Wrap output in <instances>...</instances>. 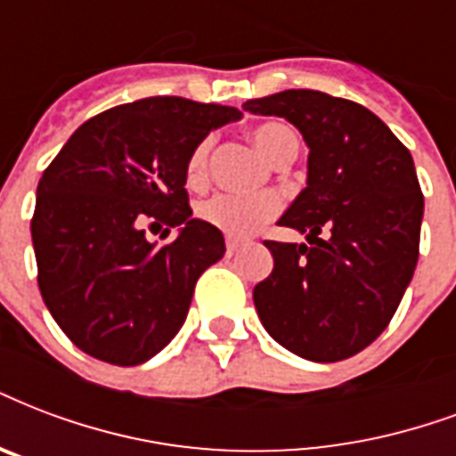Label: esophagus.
Returning a JSON list of instances; mask_svg holds the SVG:
<instances>
[{
  "mask_svg": "<svg viewBox=\"0 0 456 456\" xmlns=\"http://www.w3.org/2000/svg\"><path fill=\"white\" fill-rule=\"evenodd\" d=\"M241 246H243V241H239V239H227V253H229V256H234V253L239 251Z\"/></svg>",
  "mask_w": 456,
  "mask_h": 456,
  "instance_id": "1",
  "label": "esophagus"
}]
</instances>
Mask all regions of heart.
<instances>
[{"label":"heart","instance_id":"obj_1","mask_svg":"<svg viewBox=\"0 0 456 456\" xmlns=\"http://www.w3.org/2000/svg\"><path fill=\"white\" fill-rule=\"evenodd\" d=\"M253 143L258 145L273 165H282L284 159L297 158L298 138L282 121H265L253 128ZM213 135L203 138L191 151L186 159V183L189 189H203L210 174V152H213ZM282 210V203L274 193H260V196H232V193H215L198 205V217L222 234L243 239L258 232L265 222L274 220Z\"/></svg>","mask_w":456,"mask_h":456}]
</instances>
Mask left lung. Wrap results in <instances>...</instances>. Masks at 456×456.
Instances as JSON below:
<instances>
[{"label":"left lung","mask_w":456,"mask_h":456,"mask_svg":"<svg viewBox=\"0 0 456 456\" xmlns=\"http://www.w3.org/2000/svg\"><path fill=\"white\" fill-rule=\"evenodd\" d=\"M243 110L284 117L308 145L305 189L277 222L308 243L265 241L274 267L253 289L260 322L301 359H349L390 325L416 270L423 193L411 152L363 104L321 90Z\"/></svg>","instance_id":"1"}]
</instances>
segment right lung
Returning a JSON list of instances; mask_svg holds the SVG:
<instances>
[{"mask_svg": "<svg viewBox=\"0 0 456 456\" xmlns=\"http://www.w3.org/2000/svg\"><path fill=\"white\" fill-rule=\"evenodd\" d=\"M236 107L158 95L76 128L43 172L30 220L37 287L64 335L93 359L138 366L172 342L198 277L224 256L220 229L193 217L186 159ZM179 226L155 247L145 226Z\"/></svg>", "mask_w": 456, "mask_h": 456, "instance_id": "1", "label": "right lung"}]
</instances>
